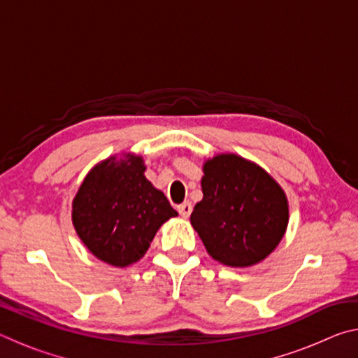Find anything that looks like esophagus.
<instances>
[{
	"mask_svg": "<svg viewBox=\"0 0 358 358\" xmlns=\"http://www.w3.org/2000/svg\"><path fill=\"white\" fill-rule=\"evenodd\" d=\"M177 210H178V213L183 216V217H189L191 211H192V205H191V202H185V203L178 205Z\"/></svg>",
	"mask_w": 358,
	"mask_h": 358,
	"instance_id": "esophagus-1",
	"label": "esophagus"
}]
</instances>
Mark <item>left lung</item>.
Listing matches in <instances>:
<instances>
[{
    "mask_svg": "<svg viewBox=\"0 0 358 358\" xmlns=\"http://www.w3.org/2000/svg\"><path fill=\"white\" fill-rule=\"evenodd\" d=\"M202 192L191 224L217 262L256 265L286 234V194L262 167L245 157L217 155L205 162Z\"/></svg>",
    "mask_w": 358,
    "mask_h": 358,
    "instance_id": "1",
    "label": "left lung"
}]
</instances>
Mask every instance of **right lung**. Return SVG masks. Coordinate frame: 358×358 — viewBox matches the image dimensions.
I'll return each instance as SVG.
<instances>
[{"mask_svg": "<svg viewBox=\"0 0 358 358\" xmlns=\"http://www.w3.org/2000/svg\"><path fill=\"white\" fill-rule=\"evenodd\" d=\"M143 173L141 156L107 157L90 171L72 202L77 235L96 257L113 266L143 257L157 229L178 215Z\"/></svg>", "mask_w": 358, "mask_h": 358, "instance_id": "add662e5", "label": "right lung"}]
</instances>
